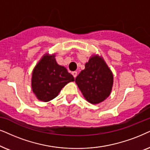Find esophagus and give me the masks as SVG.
I'll return each mask as SVG.
<instances>
[{"label":"esophagus","mask_w":150,"mask_h":150,"mask_svg":"<svg viewBox=\"0 0 150 150\" xmlns=\"http://www.w3.org/2000/svg\"><path fill=\"white\" fill-rule=\"evenodd\" d=\"M72 75H73V77H77V71H73V72H72Z\"/></svg>","instance_id":"1"}]
</instances>
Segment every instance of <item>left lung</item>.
I'll list each match as a JSON object with an SVG mask.
<instances>
[{
  "label": "left lung",
  "instance_id": "8db88e82",
  "mask_svg": "<svg viewBox=\"0 0 150 150\" xmlns=\"http://www.w3.org/2000/svg\"><path fill=\"white\" fill-rule=\"evenodd\" d=\"M75 83L88 102L97 104L110 94L113 75L102 57L94 55L75 78Z\"/></svg>",
  "mask_w": 150,
  "mask_h": 150
}]
</instances>
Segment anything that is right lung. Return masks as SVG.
I'll list each match as a JSON object with an SVG mask.
<instances>
[{
	"label": "right lung",
	"mask_w": 150,
	"mask_h": 150,
	"mask_svg": "<svg viewBox=\"0 0 150 150\" xmlns=\"http://www.w3.org/2000/svg\"><path fill=\"white\" fill-rule=\"evenodd\" d=\"M74 80L65 67L57 64L55 55L46 54L32 73V91L39 100L49 101L58 95L65 85Z\"/></svg>",
	"instance_id": "1"
}]
</instances>
